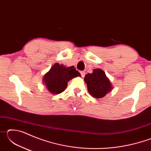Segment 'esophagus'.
Here are the masks:
<instances>
[{
	"instance_id": "esophagus-1",
	"label": "esophagus",
	"mask_w": 151,
	"mask_h": 151,
	"mask_svg": "<svg viewBox=\"0 0 151 151\" xmlns=\"http://www.w3.org/2000/svg\"><path fill=\"white\" fill-rule=\"evenodd\" d=\"M81 74L82 77H84V76H85V71H81Z\"/></svg>"
}]
</instances>
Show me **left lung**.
Returning a JSON list of instances; mask_svg holds the SVG:
<instances>
[{"instance_id": "8db88e82", "label": "left lung", "mask_w": 151, "mask_h": 151, "mask_svg": "<svg viewBox=\"0 0 151 151\" xmlns=\"http://www.w3.org/2000/svg\"><path fill=\"white\" fill-rule=\"evenodd\" d=\"M91 95L96 99L103 98L112 89V85L104 71L100 68L94 69L86 74L84 78Z\"/></svg>"}]
</instances>
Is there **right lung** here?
Wrapping results in <instances>:
<instances>
[{
  "label": "right lung",
  "instance_id": "1",
  "mask_svg": "<svg viewBox=\"0 0 151 151\" xmlns=\"http://www.w3.org/2000/svg\"><path fill=\"white\" fill-rule=\"evenodd\" d=\"M77 76H81V74L73 66L66 67L57 63L44 75L42 82L48 92L55 95L65 91L67 87L68 82Z\"/></svg>",
  "mask_w": 151,
  "mask_h": 151
}]
</instances>
